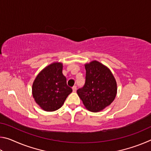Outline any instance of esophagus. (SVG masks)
I'll use <instances>...</instances> for the list:
<instances>
[{
	"label": "esophagus",
	"instance_id": "1",
	"mask_svg": "<svg viewBox=\"0 0 151 151\" xmlns=\"http://www.w3.org/2000/svg\"><path fill=\"white\" fill-rule=\"evenodd\" d=\"M73 92H76V86H74L73 87Z\"/></svg>",
	"mask_w": 151,
	"mask_h": 151
}]
</instances>
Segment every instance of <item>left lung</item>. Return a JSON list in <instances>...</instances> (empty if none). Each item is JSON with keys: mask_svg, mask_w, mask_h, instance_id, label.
<instances>
[{"mask_svg": "<svg viewBox=\"0 0 151 151\" xmlns=\"http://www.w3.org/2000/svg\"><path fill=\"white\" fill-rule=\"evenodd\" d=\"M85 83L77 94L85 108L97 112L109 106L115 99L116 82L108 67L99 61L85 64Z\"/></svg>", "mask_w": 151, "mask_h": 151, "instance_id": "left-lung-1", "label": "left lung"}]
</instances>
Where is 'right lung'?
Returning a JSON list of instances; mask_svg holds the SVG:
<instances>
[{
  "instance_id": "right-lung-1",
  "label": "right lung",
  "mask_w": 151,
  "mask_h": 151,
  "mask_svg": "<svg viewBox=\"0 0 151 151\" xmlns=\"http://www.w3.org/2000/svg\"><path fill=\"white\" fill-rule=\"evenodd\" d=\"M72 91L63 74V63L58 62L50 64L40 71L32 87L35 102L48 112L60 109Z\"/></svg>"
}]
</instances>
